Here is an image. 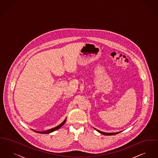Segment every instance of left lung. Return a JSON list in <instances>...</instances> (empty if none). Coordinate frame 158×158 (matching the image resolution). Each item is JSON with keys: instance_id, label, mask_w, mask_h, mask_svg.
Listing matches in <instances>:
<instances>
[{"instance_id": "1", "label": "left lung", "mask_w": 158, "mask_h": 158, "mask_svg": "<svg viewBox=\"0 0 158 158\" xmlns=\"http://www.w3.org/2000/svg\"><path fill=\"white\" fill-rule=\"evenodd\" d=\"M95 130H97L98 132H100V133H101V134H102L103 135H115V134H118V133H119V132H116V133H107V132H102V131H98V130H97V129H95Z\"/></svg>"}]
</instances>
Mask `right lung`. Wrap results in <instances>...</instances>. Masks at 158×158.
Here are the masks:
<instances>
[{
	"label": "right lung",
	"mask_w": 158,
	"mask_h": 158,
	"mask_svg": "<svg viewBox=\"0 0 158 158\" xmlns=\"http://www.w3.org/2000/svg\"><path fill=\"white\" fill-rule=\"evenodd\" d=\"M65 121H66V119H65V120L63 121L61 124H60L58 126L56 127L55 128H52V129H51V130H47V131H43V132L35 131H35V132H38V133H40V134H49V133H51V132H53V131H55L56 130H58L59 128H60L65 123Z\"/></svg>",
	"instance_id": "obj_1"
}]
</instances>
